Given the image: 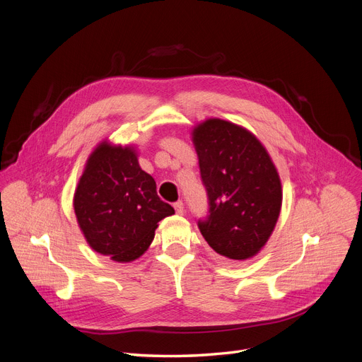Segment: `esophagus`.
<instances>
[{
	"mask_svg": "<svg viewBox=\"0 0 362 362\" xmlns=\"http://www.w3.org/2000/svg\"><path fill=\"white\" fill-rule=\"evenodd\" d=\"M173 208H175L176 214H179V215H183V214H185V205H183L182 201L175 202V204H173Z\"/></svg>",
	"mask_w": 362,
	"mask_h": 362,
	"instance_id": "esophagus-1",
	"label": "esophagus"
}]
</instances>
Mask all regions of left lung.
<instances>
[{"instance_id":"obj_1","label":"left lung","mask_w":362,"mask_h":362,"mask_svg":"<svg viewBox=\"0 0 362 362\" xmlns=\"http://www.w3.org/2000/svg\"><path fill=\"white\" fill-rule=\"evenodd\" d=\"M208 216L198 221L221 255L247 259L269 241L281 209V183L267 150L245 128L219 118L194 127Z\"/></svg>"}]
</instances>
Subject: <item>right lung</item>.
Wrapping results in <instances>:
<instances>
[{"mask_svg":"<svg viewBox=\"0 0 362 362\" xmlns=\"http://www.w3.org/2000/svg\"><path fill=\"white\" fill-rule=\"evenodd\" d=\"M74 208L92 250L118 262L139 258L151 244L157 222L175 214L141 170L133 147L103 141L89 156Z\"/></svg>","mask_w":362,"mask_h":362,"instance_id":"1","label":"right lung"}]
</instances>
